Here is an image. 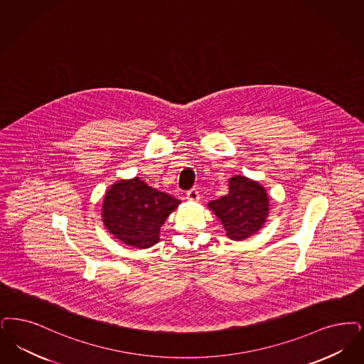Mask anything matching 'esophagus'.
Returning a JSON list of instances; mask_svg holds the SVG:
<instances>
[{
	"label": "esophagus",
	"mask_w": 364,
	"mask_h": 364,
	"mask_svg": "<svg viewBox=\"0 0 364 364\" xmlns=\"http://www.w3.org/2000/svg\"><path fill=\"white\" fill-rule=\"evenodd\" d=\"M187 199L191 202H198L199 200V191L196 188L189 189L187 192Z\"/></svg>",
	"instance_id": "1"
}]
</instances>
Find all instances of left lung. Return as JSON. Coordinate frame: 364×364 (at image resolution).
<instances>
[{"mask_svg": "<svg viewBox=\"0 0 364 364\" xmlns=\"http://www.w3.org/2000/svg\"><path fill=\"white\" fill-rule=\"evenodd\" d=\"M208 207L222 222L228 237L241 241L262 229L268 215V196L259 183L235 176L229 181V193L211 200Z\"/></svg>", "mask_w": 364, "mask_h": 364, "instance_id": "left-lung-1", "label": "left lung"}]
</instances>
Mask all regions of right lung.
<instances>
[{
    "label": "right lung",
    "instance_id": "add662e5",
    "mask_svg": "<svg viewBox=\"0 0 364 364\" xmlns=\"http://www.w3.org/2000/svg\"><path fill=\"white\" fill-rule=\"evenodd\" d=\"M180 200L151 188L139 177L122 180L107 191L102 203V222L115 238L131 247H153L159 242L160 228L177 208Z\"/></svg>",
    "mask_w": 364,
    "mask_h": 364
}]
</instances>
